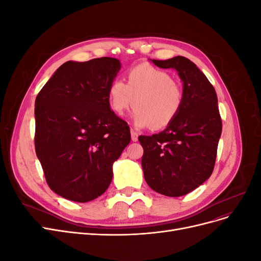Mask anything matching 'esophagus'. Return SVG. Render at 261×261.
Masks as SVG:
<instances>
[{
	"instance_id": "1",
	"label": "esophagus",
	"mask_w": 261,
	"mask_h": 261,
	"mask_svg": "<svg viewBox=\"0 0 261 261\" xmlns=\"http://www.w3.org/2000/svg\"><path fill=\"white\" fill-rule=\"evenodd\" d=\"M130 137H132L133 141H137L138 140V133L130 129Z\"/></svg>"
}]
</instances>
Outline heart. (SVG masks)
<instances>
[{"mask_svg":"<svg viewBox=\"0 0 261 261\" xmlns=\"http://www.w3.org/2000/svg\"><path fill=\"white\" fill-rule=\"evenodd\" d=\"M108 101L112 111L123 115L135 103L132 114L139 128L167 127L179 113L184 103V90L167 70L141 64L127 72V84L115 78L108 87Z\"/></svg>","mask_w":261,"mask_h":261,"instance_id":"heart-1","label":"heart"}]
</instances>
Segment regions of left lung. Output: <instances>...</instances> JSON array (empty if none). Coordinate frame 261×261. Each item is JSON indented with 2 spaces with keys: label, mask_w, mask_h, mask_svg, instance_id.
Segmentation results:
<instances>
[{
  "label": "left lung",
  "mask_w": 261,
  "mask_h": 261,
  "mask_svg": "<svg viewBox=\"0 0 261 261\" xmlns=\"http://www.w3.org/2000/svg\"><path fill=\"white\" fill-rule=\"evenodd\" d=\"M161 68H174L183 82L184 103L163 132L140 136L144 176L154 192L179 197L206 181L215 169L222 121L213 86L184 57L152 60Z\"/></svg>",
  "instance_id": "left-lung-1"
}]
</instances>
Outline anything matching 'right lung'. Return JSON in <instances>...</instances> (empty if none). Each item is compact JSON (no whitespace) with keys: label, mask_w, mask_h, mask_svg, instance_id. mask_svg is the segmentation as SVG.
Masks as SVG:
<instances>
[{"label":"right lung","mask_w":261,"mask_h":261,"mask_svg":"<svg viewBox=\"0 0 261 261\" xmlns=\"http://www.w3.org/2000/svg\"><path fill=\"white\" fill-rule=\"evenodd\" d=\"M120 68L113 58L68 61L36 98V153L46 183L63 198L87 202L103 194L113 162L129 144L127 123L108 101Z\"/></svg>","instance_id":"add662e5"}]
</instances>
